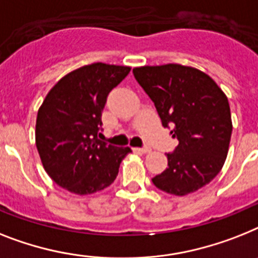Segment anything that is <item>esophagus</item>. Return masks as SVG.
<instances>
[{
    "mask_svg": "<svg viewBox=\"0 0 258 258\" xmlns=\"http://www.w3.org/2000/svg\"><path fill=\"white\" fill-rule=\"evenodd\" d=\"M134 152L142 153V154H146V153L150 152V148H136L134 149Z\"/></svg>",
    "mask_w": 258,
    "mask_h": 258,
    "instance_id": "1",
    "label": "esophagus"
}]
</instances>
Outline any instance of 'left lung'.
Segmentation results:
<instances>
[{
  "mask_svg": "<svg viewBox=\"0 0 258 258\" xmlns=\"http://www.w3.org/2000/svg\"><path fill=\"white\" fill-rule=\"evenodd\" d=\"M138 84L154 103L162 125L179 144L167 154L159 190L176 197L195 192L220 172L232 134L228 99L207 74L182 64L133 68Z\"/></svg>",
  "mask_w": 258,
  "mask_h": 258,
  "instance_id": "left-lung-1",
  "label": "left lung"
}]
</instances>
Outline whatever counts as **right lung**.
Instances as JSON below:
<instances>
[{
    "mask_svg": "<svg viewBox=\"0 0 258 258\" xmlns=\"http://www.w3.org/2000/svg\"><path fill=\"white\" fill-rule=\"evenodd\" d=\"M131 72L126 66L92 63L59 80L40 105L35 144L44 170L57 186L88 195L110 186L131 148L97 138L106 97Z\"/></svg>",
    "mask_w": 258,
    "mask_h": 258,
    "instance_id": "right-lung-1",
    "label": "right lung"
}]
</instances>
